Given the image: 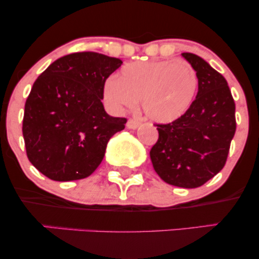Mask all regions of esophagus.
Here are the masks:
<instances>
[{"label":"esophagus","instance_id":"obj_1","mask_svg":"<svg viewBox=\"0 0 259 259\" xmlns=\"http://www.w3.org/2000/svg\"><path fill=\"white\" fill-rule=\"evenodd\" d=\"M140 124H141V121L133 119V118H130V119L126 121V126L129 127V129H136V127H139Z\"/></svg>","mask_w":259,"mask_h":259}]
</instances>
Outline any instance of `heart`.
Instances as JSON below:
<instances>
[{"label": "heart", "instance_id": "obj_1", "mask_svg": "<svg viewBox=\"0 0 259 259\" xmlns=\"http://www.w3.org/2000/svg\"><path fill=\"white\" fill-rule=\"evenodd\" d=\"M198 76L185 61H139L124 65L119 76L103 85V99L113 109L134 108L141 100L144 113L156 123H173L194 103Z\"/></svg>", "mask_w": 259, "mask_h": 259}]
</instances>
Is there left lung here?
I'll return each instance as SVG.
<instances>
[{
  "label": "left lung",
  "mask_w": 259,
  "mask_h": 259,
  "mask_svg": "<svg viewBox=\"0 0 259 259\" xmlns=\"http://www.w3.org/2000/svg\"><path fill=\"white\" fill-rule=\"evenodd\" d=\"M181 55L197 73V96L180 119L156 124L158 140L150 157L160 179L195 189L224 168L236 130L235 102L221 73L194 53Z\"/></svg>",
  "instance_id": "8db88e82"
}]
</instances>
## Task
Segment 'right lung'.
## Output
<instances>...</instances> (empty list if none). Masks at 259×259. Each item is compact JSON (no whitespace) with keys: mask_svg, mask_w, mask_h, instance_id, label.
Wrapping results in <instances>:
<instances>
[{"mask_svg":"<svg viewBox=\"0 0 259 259\" xmlns=\"http://www.w3.org/2000/svg\"><path fill=\"white\" fill-rule=\"evenodd\" d=\"M119 58L76 52L50 64L32 85L23 118L26 156L51 180L88 178L107 144L125 127V118L107 114L103 85L120 67Z\"/></svg>","mask_w":259,"mask_h":259,"instance_id":"obj_1","label":"right lung"}]
</instances>
